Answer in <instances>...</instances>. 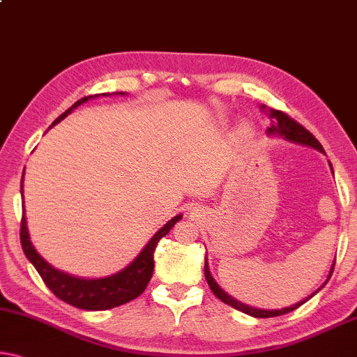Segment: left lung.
I'll use <instances>...</instances> for the list:
<instances>
[{
	"instance_id": "1",
	"label": "left lung",
	"mask_w": 357,
	"mask_h": 357,
	"mask_svg": "<svg viewBox=\"0 0 357 357\" xmlns=\"http://www.w3.org/2000/svg\"><path fill=\"white\" fill-rule=\"evenodd\" d=\"M268 118L271 119V126L268 128V134H279L282 137H286V139L292 140V142H297V144H303V145H310L312 148H317L319 151H324V148H322V145L317 142V139L314 135H312L308 129H305L303 126H301L300 123L295 121L294 118H290L287 113L284 112H279V109H270V112H266ZM333 266H335V263H333ZM333 266H332V271L331 274H328V279H331L332 273H333ZM204 274H206V279H207V284H209V287L213 294L217 295L218 298H220L223 303H227L229 306H233V308L245 312V314L249 316H254V317H274V316H282V314H287V312L297 310L298 306H301L305 303V301H308L312 295L317 294V289L314 294L310 295L308 298L306 300H301L298 301V303H295L292 306H289V308H282V310H273V311H268V310H257V308H252V306H248V305H243L241 301L234 300L229 297V295H227L223 292V290L217 286V282L213 281V278L211 276V271H209V266H207V261L204 263ZM327 279V281H328ZM327 281L324 284H327Z\"/></svg>"
}]
</instances>
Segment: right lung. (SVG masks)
Wrapping results in <instances>:
<instances>
[{"instance_id":"obj_1","label":"right lung","mask_w":357,"mask_h":357,"mask_svg":"<svg viewBox=\"0 0 357 357\" xmlns=\"http://www.w3.org/2000/svg\"><path fill=\"white\" fill-rule=\"evenodd\" d=\"M123 94V92H121ZM105 96V94H102ZM92 98V96H87L79 98L78 102H75L67 112L60 114V116L52 123L56 126L59 121L71 113V109L79 107L81 103H84ZM24 182V178H22ZM20 191L22 185H20ZM182 215L174 217L171 222H167L164 227L153 236L150 243H148L144 250L140 252V255L130 263L128 268H124L123 271H119L113 276L102 278V279H79L73 278L70 274H65L62 271L52 268L49 263L41 259V255L38 254L30 243L29 229H26V220H25V211L22 212V220H20V243L22 249H24L26 259H29L33 266L36 268V271L40 273L43 281H45L49 290L56 295L65 303H68L75 308L87 310V311H102L109 310L114 306L124 305L128 301L134 300L146 289L148 281L151 279L153 268H155V260H153V254H155L156 244L160 243V239L164 238L172 227L177 223Z\"/></svg>"}]
</instances>
